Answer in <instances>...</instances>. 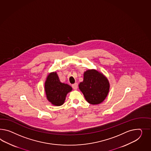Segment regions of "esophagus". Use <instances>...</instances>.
Wrapping results in <instances>:
<instances>
[{"label":"esophagus","mask_w":151,"mask_h":151,"mask_svg":"<svg viewBox=\"0 0 151 151\" xmlns=\"http://www.w3.org/2000/svg\"><path fill=\"white\" fill-rule=\"evenodd\" d=\"M72 87L73 88L74 90H77L78 87V83H75L73 85H72Z\"/></svg>","instance_id":"esophagus-1"}]
</instances>
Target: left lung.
I'll use <instances>...</instances> for the list:
<instances>
[{"instance_id": "8db88e82", "label": "left lung", "mask_w": 151, "mask_h": 151, "mask_svg": "<svg viewBox=\"0 0 151 151\" xmlns=\"http://www.w3.org/2000/svg\"><path fill=\"white\" fill-rule=\"evenodd\" d=\"M88 103L98 104L103 102L109 93V82L107 78L96 70H88L83 74V81L78 85Z\"/></svg>"}]
</instances>
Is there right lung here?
Listing matches in <instances>:
<instances>
[{"instance_id":"right-lung-1","label":"right lung","mask_w":151,"mask_h":151,"mask_svg":"<svg viewBox=\"0 0 151 151\" xmlns=\"http://www.w3.org/2000/svg\"><path fill=\"white\" fill-rule=\"evenodd\" d=\"M45 89L47 98L55 106L64 104L67 94L73 88L68 84L61 83L56 72L49 73L45 80Z\"/></svg>"}]
</instances>
